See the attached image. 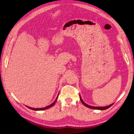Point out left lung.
Instances as JSON below:
<instances>
[{"label":"left lung","mask_w":134,"mask_h":134,"mask_svg":"<svg viewBox=\"0 0 134 134\" xmlns=\"http://www.w3.org/2000/svg\"><path fill=\"white\" fill-rule=\"evenodd\" d=\"M79 96H80V99H81V102H82V104H83L85 105V106H86V107H87V108H91V109H98V110H105V109H108V108H110V107L111 106H112V105L113 104H113H110V105H108V106L104 107H92V106H90V105H89L86 104V103H85V102H83V101L82 100V99L81 96L79 95Z\"/></svg>","instance_id":"obj_1"}]
</instances>
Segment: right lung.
<instances>
[{
	"mask_svg": "<svg viewBox=\"0 0 134 134\" xmlns=\"http://www.w3.org/2000/svg\"><path fill=\"white\" fill-rule=\"evenodd\" d=\"M58 96H59V94H58ZM58 97H57V98H56L55 101H54L52 104H51V105H48V106H47V107H45V108H31V107H27V106H26V107H27L28 108H29V109H32V110H45V109H48V108H51V107H52V106H53L54 105H55V102H56V100H57V99H58Z\"/></svg>",
	"mask_w": 134,
	"mask_h": 134,
	"instance_id": "add662e5",
	"label": "right lung"
}]
</instances>
